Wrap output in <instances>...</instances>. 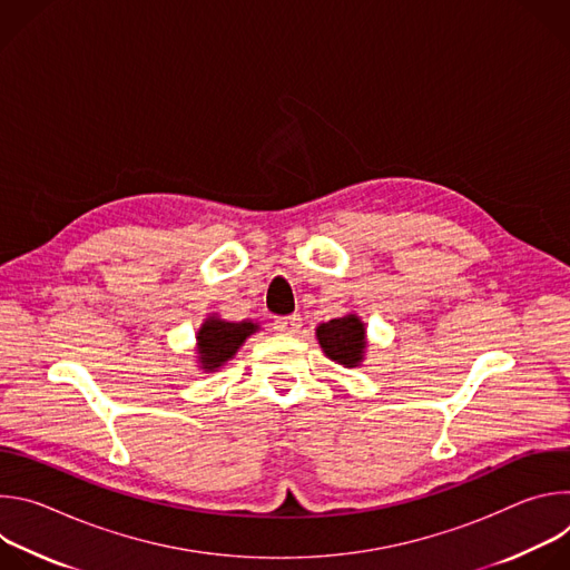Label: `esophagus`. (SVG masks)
<instances>
[{
	"label": "esophagus",
	"mask_w": 570,
	"mask_h": 570,
	"mask_svg": "<svg viewBox=\"0 0 570 570\" xmlns=\"http://www.w3.org/2000/svg\"><path fill=\"white\" fill-rule=\"evenodd\" d=\"M273 327H275V332H279V334L293 336V334H297V332L302 330V317H299V315H284V317H277V320L273 322Z\"/></svg>",
	"instance_id": "1"
}]
</instances>
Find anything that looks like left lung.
I'll list each match as a JSON object with an SVG mask.
<instances>
[{
	"label": "left lung",
	"mask_w": 570,
	"mask_h": 570,
	"mask_svg": "<svg viewBox=\"0 0 570 570\" xmlns=\"http://www.w3.org/2000/svg\"><path fill=\"white\" fill-rule=\"evenodd\" d=\"M315 334L322 345V352L332 361L345 367H356L363 361L365 327L356 315H345L338 320L322 322Z\"/></svg>",
	"instance_id": "8db88e82"
}]
</instances>
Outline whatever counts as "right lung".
Returning a JSON list of instances; mask_svg holds the SVG:
<instances>
[{
  "mask_svg": "<svg viewBox=\"0 0 570 570\" xmlns=\"http://www.w3.org/2000/svg\"><path fill=\"white\" fill-rule=\"evenodd\" d=\"M257 332L255 322H225L209 317L198 332V354L207 372H214L225 361H229L236 350L250 334Z\"/></svg>",
  "mask_w": 570,
  "mask_h": 570,
  "instance_id": "add662e5",
  "label": "right lung"
}]
</instances>
